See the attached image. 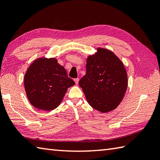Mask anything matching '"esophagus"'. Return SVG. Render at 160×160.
<instances>
[{
  "label": "esophagus",
  "mask_w": 160,
  "mask_h": 160,
  "mask_svg": "<svg viewBox=\"0 0 160 160\" xmlns=\"http://www.w3.org/2000/svg\"><path fill=\"white\" fill-rule=\"evenodd\" d=\"M74 81H75V82H76V84H78V82H79V78H75Z\"/></svg>",
  "instance_id": "obj_1"
}]
</instances>
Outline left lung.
<instances>
[{"instance_id":"8db88e82","label":"left lung","mask_w":160,"mask_h":160,"mask_svg":"<svg viewBox=\"0 0 160 160\" xmlns=\"http://www.w3.org/2000/svg\"><path fill=\"white\" fill-rule=\"evenodd\" d=\"M88 57L87 73L79 81L88 103L94 109L107 113L115 109L127 89V73L123 63L106 49Z\"/></svg>"}]
</instances>
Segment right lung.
Masks as SVG:
<instances>
[{
	"mask_svg": "<svg viewBox=\"0 0 160 160\" xmlns=\"http://www.w3.org/2000/svg\"><path fill=\"white\" fill-rule=\"evenodd\" d=\"M75 82L68 77L65 69L55 58H38L25 75L24 85L33 107L52 111L58 106L69 87Z\"/></svg>",
	"mask_w": 160,
	"mask_h": 160,
	"instance_id": "right-lung-1",
	"label": "right lung"
}]
</instances>
